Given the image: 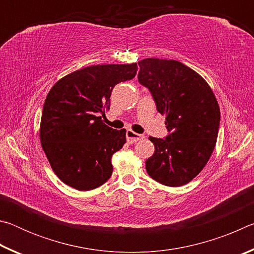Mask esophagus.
<instances>
[{
  "instance_id": "1",
  "label": "esophagus",
  "mask_w": 254,
  "mask_h": 254,
  "mask_svg": "<svg viewBox=\"0 0 254 254\" xmlns=\"http://www.w3.org/2000/svg\"><path fill=\"white\" fill-rule=\"evenodd\" d=\"M143 137L144 136L142 134H139V133L133 132L132 130L127 131V140L128 143H134V142H136V141L143 139Z\"/></svg>"
}]
</instances>
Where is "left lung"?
Instances as JSON below:
<instances>
[{"mask_svg":"<svg viewBox=\"0 0 254 254\" xmlns=\"http://www.w3.org/2000/svg\"><path fill=\"white\" fill-rule=\"evenodd\" d=\"M139 83L147 87L157 111L166 114L169 134L149 136L154 153L145 161L148 175L165 186L188 184L207 163L216 144L221 113L209 85L177 60H140Z\"/></svg>","mask_w":254,"mask_h":254,"instance_id":"obj_1","label":"left lung"}]
</instances>
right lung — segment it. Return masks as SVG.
I'll return each mask as SVG.
<instances>
[{
	"label": "right lung",
	"mask_w": 254,
	"mask_h": 254,
	"mask_svg": "<svg viewBox=\"0 0 254 254\" xmlns=\"http://www.w3.org/2000/svg\"><path fill=\"white\" fill-rule=\"evenodd\" d=\"M136 64L94 65L63 77L46 97L40 141L54 173L78 190L110 179L111 159L127 142L126 128L103 123L114 86L136 75Z\"/></svg>",
	"instance_id": "obj_1"
}]
</instances>
